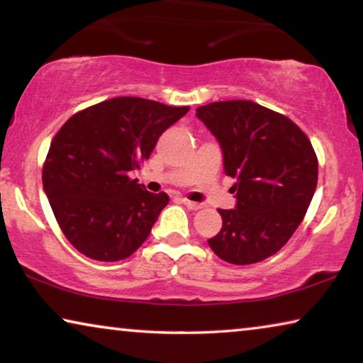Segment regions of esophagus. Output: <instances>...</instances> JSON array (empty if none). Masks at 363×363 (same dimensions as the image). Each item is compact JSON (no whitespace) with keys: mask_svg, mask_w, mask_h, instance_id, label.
Returning <instances> with one entry per match:
<instances>
[{"mask_svg":"<svg viewBox=\"0 0 363 363\" xmlns=\"http://www.w3.org/2000/svg\"><path fill=\"white\" fill-rule=\"evenodd\" d=\"M182 203L186 205V206L189 208V210H194V211L200 210V208H201L200 203H196V201H190V200H187V199H182Z\"/></svg>","mask_w":363,"mask_h":363,"instance_id":"1","label":"esophagus"}]
</instances>
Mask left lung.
Wrapping results in <instances>:
<instances>
[{
  "label": "left lung",
  "instance_id": "left-lung-1",
  "mask_svg": "<svg viewBox=\"0 0 363 363\" xmlns=\"http://www.w3.org/2000/svg\"><path fill=\"white\" fill-rule=\"evenodd\" d=\"M196 116L223 147L225 174L237 179V208L218 210L223 229L208 245L237 266L267 259L290 240L314 196V147L288 116L251 101L211 102Z\"/></svg>",
  "mask_w": 363,
  "mask_h": 363
}]
</instances>
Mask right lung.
<instances>
[{
    "label": "right lung",
    "mask_w": 363,
    "mask_h": 363,
    "mask_svg": "<svg viewBox=\"0 0 363 363\" xmlns=\"http://www.w3.org/2000/svg\"><path fill=\"white\" fill-rule=\"evenodd\" d=\"M189 107L143 97H113L72 115L54 136L43 164V187L60 230L96 261L126 259L145 242L168 205L131 179L164 130Z\"/></svg>",
    "instance_id": "add662e5"
}]
</instances>
